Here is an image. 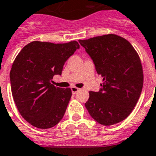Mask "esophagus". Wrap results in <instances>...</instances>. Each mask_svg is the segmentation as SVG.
<instances>
[{"label": "esophagus", "mask_w": 156, "mask_h": 156, "mask_svg": "<svg viewBox=\"0 0 156 156\" xmlns=\"http://www.w3.org/2000/svg\"><path fill=\"white\" fill-rule=\"evenodd\" d=\"M71 90H72V92H73V94H76V92H79L80 88H78V87H71Z\"/></svg>", "instance_id": "34e87169"}]
</instances>
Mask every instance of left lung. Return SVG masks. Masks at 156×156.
Masks as SVG:
<instances>
[{
  "instance_id": "left-lung-1",
  "label": "left lung",
  "mask_w": 156,
  "mask_h": 156,
  "mask_svg": "<svg viewBox=\"0 0 156 156\" xmlns=\"http://www.w3.org/2000/svg\"><path fill=\"white\" fill-rule=\"evenodd\" d=\"M103 78L99 92H89L85 107L90 115L104 126L125 119L138 102L144 74L132 45L115 34L79 41Z\"/></svg>"
}]
</instances>
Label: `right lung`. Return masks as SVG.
Listing matches in <instances>:
<instances>
[{
    "label": "right lung",
    "mask_w": 156,
    "mask_h": 156,
    "mask_svg": "<svg viewBox=\"0 0 156 156\" xmlns=\"http://www.w3.org/2000/svg\"><path fill=\"white\" fill-rule=\"evenodd\" d=\"M80 44L33 41L23 48L10 71L14 102L27 122L41 129L51 128L62 119L72 96L69 87L52 84L55 75H61L64 63Z\"/></svg>",
    "instance_id": "right-lung-1"
}]
</instances>
